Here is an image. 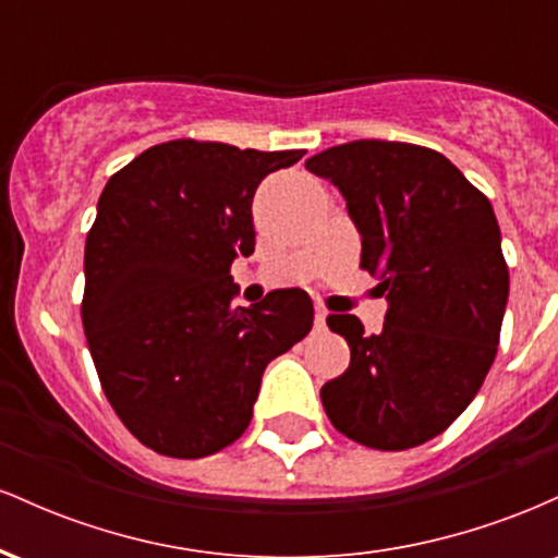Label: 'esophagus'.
Here are the masks:
<instances>
[{
  "label": "esophagus",
  "mask_w": 558,
  "mask_h": 558,
  "mask_svg": "<svg viewBox=\"0 0 558 558\" xmlns=\"http://www.w3.org/2000/svg\"><path fill=\"white\" fill-rule=\"evenodd\" d=\"M325 319H328V310H325V306H317V310H315V328H325Z\"/></svg>",
  "instance_id": "esophagus-1"
}]
</instances>
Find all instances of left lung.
I'll list each match as a JSON object with an SVG mask.
<instances>
[{"mask_svg":"<svg viewBox=\"0 0 558 558\" xmlns=\"http://www.w3.org/2000/svg\"><path fill=\"white\" fill-rule=\"evenodd\" d=\"M341 191L362 267L388 299L383 330L330 315L349 369L319 390L336 430L377 451L435 438L475 399L498 351L509 267L488 196L440 151L362 138L306 159Z\"/></svg>","mask_w":558,"mask_h":558,"instance_id":"8db88e82","label":"left lung"}]
</instances>
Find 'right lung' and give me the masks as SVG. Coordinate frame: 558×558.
<instances>
[{"label":"right lung","instance_id":"1","mask_svg":"<svg viewBox=\"0 0 558 558\" xmlns=\"http://www.w3.org/2000/svg\"><path fill=\"white\" fill-rule=\"evenodd\" d=\"M304 149L157 144L107 181L86 235L81 317L107 401L151 451L202 459L252 422L265 367L312 330L301 288L233 306L262 178Z\"/></svg>","mask_w":558,"mask_h":558}]
</instances>
